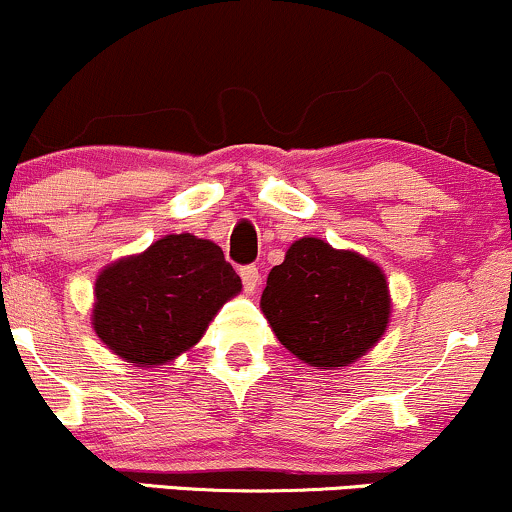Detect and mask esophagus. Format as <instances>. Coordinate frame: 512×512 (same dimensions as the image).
I'll return each instance as SVG.
<instances>
[{"label":"esophagus","mask_w":512,"mask_h":512,"mask_svg":"<svg viewBox=\"0 0 512 512\" xmlns=\"http://www.w3.org/2000/svg\"><path fill=\"white\" fill-rule=\"evenodd\" d=\"M240 279H243L245 291L248 293L255 291L257 284H260V272H257L255 264H245V267H240Z\"/></svg>","instance_id":"esophagus-1"}]
</instances>
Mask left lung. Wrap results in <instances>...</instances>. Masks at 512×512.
I'll list each match as a JSON object with an SVG mask.
<instances>
[{
	"label": "left lung",
	"instance_id": "8db88e82",
	"mask_svg": "<svg viewBox=\"0 0 512 512\" xmlns=\"http://www.w3.org/2000/svg\"><path fill=\"white\" fill-rule=\"evenodd\" d=\"M262 313L281 344L317 368L361 358L385 332L390 293L378 264L301 238L269 272Z\"/></svg>",
	"mask_w": 512,
	"mask_h": 512
}]
</instances>
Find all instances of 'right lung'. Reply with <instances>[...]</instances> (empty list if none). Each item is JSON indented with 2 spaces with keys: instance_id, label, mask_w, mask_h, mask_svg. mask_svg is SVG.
Masks as SVG:
<instances>
[{
  "instance_id": "obj_1",
  "label": "right lung",
  "mask_w": 512,
  "mask_h": 512,
  "mask_svg": "<svg viewBox=\"0 0 512 512\" xmlns=\"http://www.w3.org/2000/svg\"><path fill=\"white\" fill-rule=\"evenodd\" d=\"M240 291V276L211 240L190 233L103 269L96 334L127 363L161 366L202 339L211 317Z\"/></svg>"
}]
</instances>
